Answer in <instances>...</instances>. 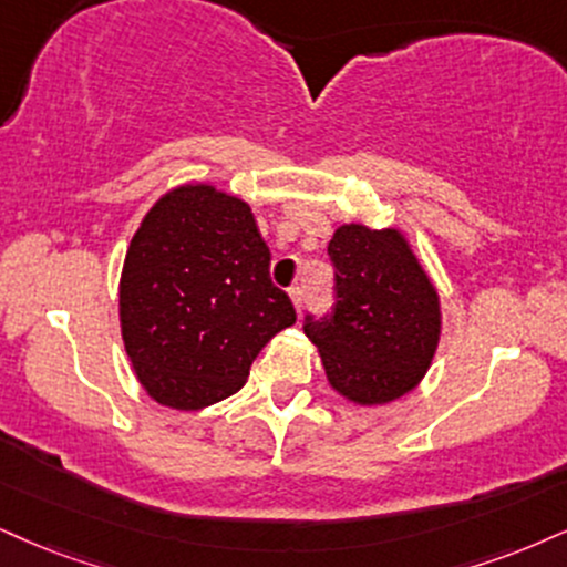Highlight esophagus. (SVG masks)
I'll use <instances>...</instances> for the list:
<instances>
[{
	"label": "esophagus",
	"mask_w": 567,
	"mask_h": 567,
	"mask_svg": "<svg viewBox=\"0 0 567 567\" xmlns=\"http://www.w3.org/2000/svg\"><path fill=\"white\" fill-rule=\"evenodd\" d=\"M289 295H291V302H295V307H297V312H302V307H305V291H302V286H291Z\"/></svg>",
	"instance_id": "obj_1"
}]
</instances>
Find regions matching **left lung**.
I'll return each instance as SVG.
<instances>
[{"mask_svg": "<svg viewBox=\"0 0 567 567\" xmlns=\"http://www.w3.org/2000/svg\"><path fill=\"white\" fill-rule=\"evenodd\" d=\"M331 312L305 316L331 386L347 400L383 404L408 394L439 344V297L400 230L341 226L328 241Z\"/></svg>", "mask_w": 567, "mask_h": 567, "instance_id": "left-lung-1", "label": "left lung"}]
</instances>
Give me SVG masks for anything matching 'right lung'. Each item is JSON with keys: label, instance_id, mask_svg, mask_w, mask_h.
<instances>
[{"label": "right lung", "instance_id": "add662e5", "mask_svg": "<svg viewBox=\"0 0 567 567\" xmlns=\"http://www.w3.org/2000/svg\"><path fill=\"white\" fill-rule=\"evenodd\" d=\"M295 320L247 202L197 184L146 213L125 255L121 326L152 400L199 410L236 394L257 352Z\"/></svg>", "mask_w": 567, "mask_h": 567}]
</instances>
